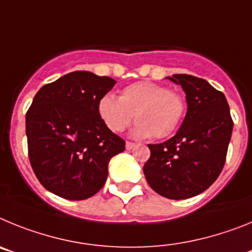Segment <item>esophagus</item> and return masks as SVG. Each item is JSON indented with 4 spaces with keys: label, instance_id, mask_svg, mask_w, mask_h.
Wrapping results in <instances>:
<instances>
[{
    "label": "esophagus",
    "instance_id": "obj_1",
    "mask_svg": "<svg viewBox=\"0 0 252 252\" xmlns=\"http://www.w3.org/2000/svg\"><path fill=\"white\" fill-rule=\"evenodd\" d=\"M135 146H136V144H135V142H131V141L126 142V149H127V150H132Z\"/></svg>",
    "mask_w": 252,
    "mask_h": 252
}]
</instances>
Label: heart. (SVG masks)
Masks as SVG:
<instances>
[{"label": "heart", "mask_w": 252, "mask_h": 252, "mask_svg": "<svg viewBox=\"0 0 252 252\" xmlns=\"http://www.w3.org/2000/svg\"><path fill=\"white\" fill-rule=\"evenodd\" d=\"M98 115L112 132H121L135 119L139 121L133 133L139 137L153 135L157 139L169 136L180 125L186 113L183 95L161 84L137 82L125 87L120 97L102 95L97 104Z\"/></svg>", "instance_id": "obj_1"}]
</instances>
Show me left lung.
<instances>
[{"label": "left lung", "instance_id": "8db88e82", "mask_svg": "<svg viewBox=\"0 0 252 252\" xmlns=\"http://www.w3.org/2000/svg\"><path fill=\"white\" fill-rule=\"evenodd\" d=\"M169 79L186 92L188 111L175 136L149 145L144 174L158 194L186 199L204 192L221 174L233 121L224 94L207 81L188 74Z\"/></svg>", "mask_w": 252, "mask_h": 252}]
</instances>
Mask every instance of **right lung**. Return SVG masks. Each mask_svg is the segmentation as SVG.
Here are the masks:
<instances>
[{
	"instance_id": "add662e5",
	"label": "right lung",
	"mask_w": 252,
	"mask_h": 252,
	"mask_svg": "<svg viewBox=\"0 0 252 252\" xmlns=\"http://www.w3.org/2000/svg\"><path fill=\"white\" fill-rule=\"evenodd\" d=\"M115 79L91 72L68 73L40 88L26 112L31 168L43 187L70 201L92 197L104 186L111 158L125 141L97 110Z\"/></svg>"
}]
</instances>
